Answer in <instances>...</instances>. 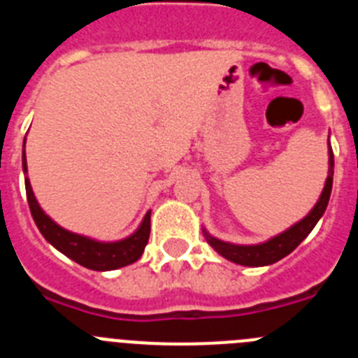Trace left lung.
Segmentation results:
<instances>
[{"label": "left lung", "mask_w": 358, "mask_h": 358, "mask_svg": "<svg viewBox=\"0 0 358 358\" xmlns=\"http://www.w3.org/2000/svg\"><path fill=\"white\" fill-rule=\"evenodd\" d=\"M330 143V141H328ZM331 185H334V152L331 147L328 145V177L327 182H324V188H322L321 195H319L315 206L308 211V215L296 222L294 226H290L289 229H285L280 235L273 236V238L265 240L262 243H251V245H242V243H231L224 242L220 238H215L208 233L204 227H202V233H204V238L210 243L211 248L218 252L220 256H224L226 260L233 262V264L245 265V267H264V265H271L280 262L281 258H285L287 255L294 251V249L303 242V240L308 236V233L315 227V224L319 222V218L324 215L328 206V201H330L331 194Z\"/></svg>", "instance_id": "obj_1"}]
</instances>
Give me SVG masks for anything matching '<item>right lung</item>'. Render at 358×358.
Segmentation results:
<instances>
[{"instance_id":"1","label":"right lung","mask_w":358,"mask_h":358,"mask_svg":"<svg viewBox=\"0 0 358 358\" xmlns=\"http://www.w3.org/2000/svg\"><path fill=\"white\" fill-rule=\"evenodd\" d=\"M27 141V138H24ZM24 148V145H23ZM23 172L27 176V154L23 150ZM24 186H27V199L30 206L34 222L39 227L41 235L52 243L57 251H61L73 262L80 264L82 267L91 268V271H115V268L125 267V265L134 264L140 260L143 255L145 245L150 236V211H147L141 220L140 227L129 235L127 238L116 240V242H102L90 236L78 235L73 231L64 229L53 220L50 215L44 213L43 208L39 206L34 189H31L30 179L24 177Z\"/></svg>"}]
</instances>
